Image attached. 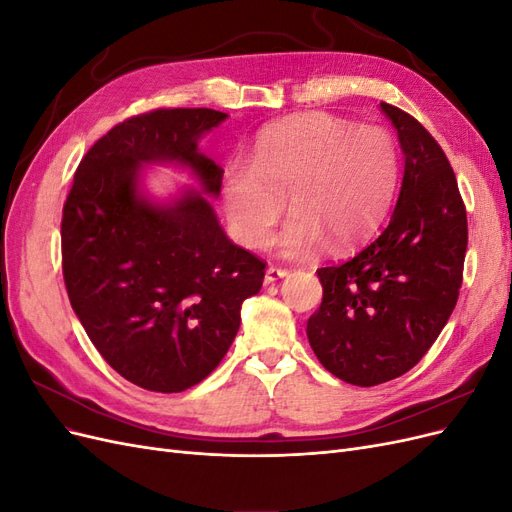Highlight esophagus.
<instances>
[{"label": "esophagus", "instance_id": "esophagus-1", "mask_svg": "<svg viewBox=\"0 0 512 512\" xmlns=\"http://www.w3.org/2000/svg\"><path fill=\"white\" fill-rule=\"evenodd\" d=\"M290 271L288 269H282V267H269L267 269V275H265V280H267V284H273V282H277V280H284V277L288 275Z\"/></svg>", "mask_w": 512, "mask_h": 512}]
</instances>
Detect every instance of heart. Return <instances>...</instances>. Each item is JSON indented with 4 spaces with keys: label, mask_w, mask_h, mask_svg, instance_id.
<instances>
[{
    "label": "heart",
    "mask_w": 512,
    "mask_h": 512,
    "mask_svg": "<svg viewBox=\"0 0 512 512\" xmlns=\"http://www.w3.org/2000/svg\"><path fill=\"white\" fill-rule=\"evenodd\" d=\"M399 183V151L378 126H354L329 113H307L260 132L250 160L224 166L222 200L228 222L247 247H267L277 232L284 258H309L361 243L389 213Z\"/></svg>",
    "instance_id": "b5f03b06"
}]
</instances>
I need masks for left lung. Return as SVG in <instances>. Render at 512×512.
I'll use <instances>...</instances> for the list:
<instances>
[{"instance_id": "left-lung-1", "label": "left lung", "mask_w": 512, "mask_h": 512, "mask_svg": "<svg viewBox=\"0 0 512 512\" xmlns=\"http://www.w3.org/2000/svg\"><path fill=\"white\" fill-rule=\"evenodd\" d=\"M404 153L389 224L337 267L318 269L322 303L307 320L318 361L339 380L404 376L451 318L468 247L466 207L442 147L408 113L380 102Z\"/></svg>"}]
</instances>
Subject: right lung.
Returning <instances> with one entry per match:
<instances>
[{
	"label": "right lung",
	"instance_id": "add662e5",
	"mask_svg": "<svg viewBox=\"0 0 512 512\" xmlns=\"http://www.w3.org/2000/svg\"><path fill=\"white\" fill-rule=\"evenodd\" d=\"M211 108H160L119 123L76 168L61 220L70 305L119 376L181 393L220 365L258 294L265 262L232 243L211 198L222 166L200 138L226 121ZM175 165L194 179L168 201L144 190V168Z\"/></svg>",
	"mask_w": 512,
	"mask_h": 512
}]
</instances>
